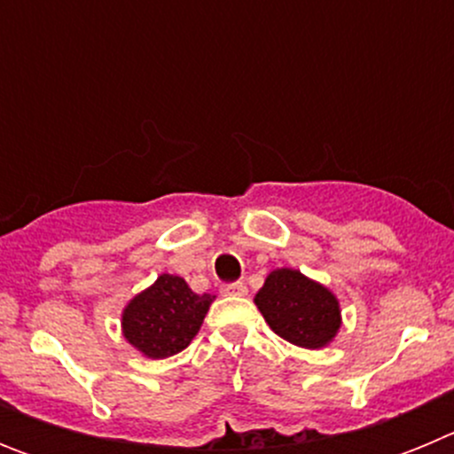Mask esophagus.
<instances>
[{
  "mask_svg": "<svg viewBox=\"0 0 454 454\" xmlns=\"http://www.w3.org/2000/svg\"><path fill=\"white\" fill-rule=\"evenodd\" d=\"M220 293H224V295H247V286L243 282H227L220 286Z\"/></svg>",
  "mask_w": 454,
  "mask_h": 454,
  "instance_id": "34e87169",
  "label": "esophagus"
}]
</instances>
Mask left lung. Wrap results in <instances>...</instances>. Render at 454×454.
<instances>
[{
	"label": "left lung",
	"instance_id": "1",
	"mask_svg": "<svg viewBox=\"0 0 454 454\" xmlns=\"http://www.w3.org/2000/svg\"><path fill=\"white\" fill-rule=\"evenodd\" d=\"M254 302L270 330L293 346H327L340 325L334 295L291 268L272 270Z\"/></svg>",
	"mask_w": 454,
	"mask_h": 454
}]
</instances>
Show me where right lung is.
I'll use <instances>...</instances> for the list:
<instances>
[{
    "instance_id": "1",
    "label": "right lung",
    "mask_w": 454,
    "mask_h": 454,
    "mask_svg": "<svg viewBox=\"0 0 454 454\" xmlns=\"http://www.w3.org/2000/svg\"><path fill=\"white\" fill-rule=\"evenodd\" d=\"M214 298L192 293L182 277L161 275L124 309V339L152 359L177 355L198 334Z\"/></svg>"
}]
</instances>
